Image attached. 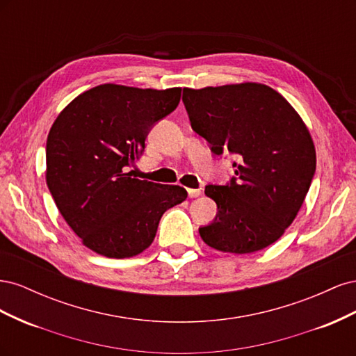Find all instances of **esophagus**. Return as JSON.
Listing matches in <instances>:
<instances>
[{
	"label": "esophagus",
	"mask_w": 356,
	"mask_h": 356,
	"mask_svg": "<svg viewBox=\"0 0 356 356\" xmlns=\"http://www.w3.org/2000/svg\"><path fill=\"white\" fill-rule=\"evenodd\" d=\"M187 193H188L190 197H197V196L202 195V190L200 188H188Z\"/></svg>",
	"instance_id": "obj_1"
}]
</instances>
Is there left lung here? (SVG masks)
I'll return each instance as SVG.
<instances>
[{
  "instance_id": "8db88e82",
  "label": "left lung",
  "mask_w": 356,
  "mask_h": 356,
  "mask_svg": "<svg viewBox=\"0 0 356 356\" xmlns=\"http://www.w3.org/2000/svg\"><path fill=\"white\" fill-rule=\"evenodd\" d=\"M191 129L217 156H236L225 186H207L215 220L199 229L203 242L251 254L276 242L305 202L316 170L312 136L281 93L260 83L184 89Z\"/></svg>"
}]
</instances>
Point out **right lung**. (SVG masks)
Returning <instances> with one entry per match:
<instances>
[{"instance_id":"1","label":"right lung","mask_w":356,"mask_h":356,"mask_svg":"<svg viewBox=\"0 0 356 356\" xmlns=\"http://www.w3.org/2000/svg\"><path fill=\"white\" fill-rule=\"evenodd\" d=\"M181 89L101 84L79 95L53 123L46 181L60 215L83 245L129 258L152 245L159 221L187 191L132 177L152 127L174 111Z\"/></svg>"}]
</instances>
